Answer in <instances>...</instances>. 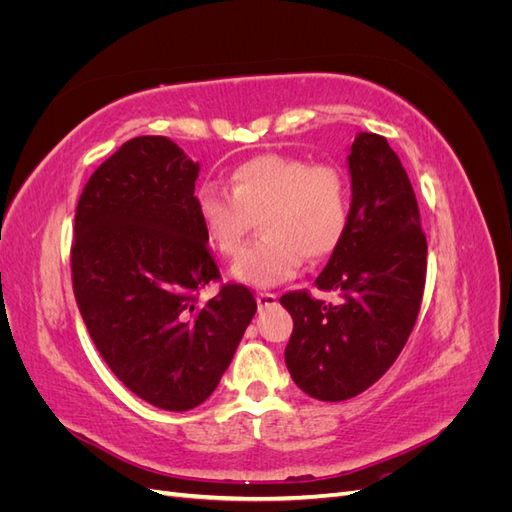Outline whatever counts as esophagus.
<instances>
[{
    "instance_id": "esophagus-1",
    "label": "esophagus",
    "mask_w": 512,
    "mask_h": 512,
    "mask_svg": "<svg viewBox=\"0 0 512 512\" xmlns=\"http://www.w3.org/2000/svg\"><path fill=\"white\" fill-rule=\"evenodd\" d=\"M256 303H258L260 309L262 307H271V305L277 303V294H273V292H258L256 294Z\"/></svg>"
}]
</instances>
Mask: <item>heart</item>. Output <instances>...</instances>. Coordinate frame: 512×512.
Segmentation results:
<instances>
[{
    "instance_id": "1",
    "label": "heart",
    "mask_w": 512,
    "mask_h": 512,
    "mask_svg": "<svg viewBox=\"0 0 512 512\" xmlns=\"http://www.w3.org/2000/svg\"><path fill=\"white\" fill-rule=\"evenodd\" d=\"M228 190L200 185L194 209L207 241L224 256L241 250L258 218L262 237L230 269L232 280L247 286L271 288L290 280L303 256H329L348 228V183L329 164L267 153L232 168Z\"/></svg>"
}]
</instances>
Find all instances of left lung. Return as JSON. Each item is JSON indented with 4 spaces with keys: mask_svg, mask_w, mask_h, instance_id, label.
<instances>
[{
    "mask_svg": "<svg viewBox=\"0 0 512 512\" xmlns=\"http://www.w3.org/2000/svg\"><path fill=\"white\" fill-rule=\"evenodd\" d=\"M348 173V228L314 282L337 290L342 303L324 305L307 292L280 299L294 322L286 367L320 401L356 397L382 378L408 342L425 288L427 239L397 153L384 136L359 132Z\"/></svg>",
    "mask_w": 512,
    "mask_h": 512,
    "instance_id": "1",
    "label": "left lung"
}]
</instances>
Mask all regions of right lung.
Returning <instances> with one entry per match:
<instances>
[{
    "mask_svg": "<svg viewBox=\"0 0 512 512\" xmlns=\"http://www.w3.org/2000/svg\"><path fill=\"white\" fill-rule=\"evenodd\" d=\"M200 164L166 136L123 143L89 177L74 215L72 284L102 359L147 404H203L256 314L252 292L218 280L194 209Z\"/></svg>",
    "mask_w": 512,
    "mask_h": 512,
    "instance_id": "obj_1",
    "label": "right lung"
}]
</instances>
